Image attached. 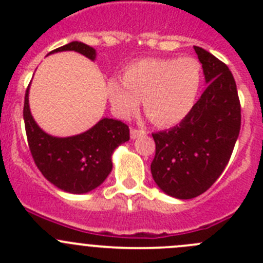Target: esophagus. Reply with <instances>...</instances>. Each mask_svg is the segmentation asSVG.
<instances>
[{
    "label": "esophagus",
    "instance_id": "1",
    "mask_svg": "<svg viewBox=\"0 0 263 263\" xmlns=\"http://www.w3.org/2000/svg\"><path fill=\"white\" fill-rule=\"evenodd\" d=\"M145 134H146V132L142 129H134V127H132V129H130V137H132L133 139L138 138V137H141V136H145Z\"/></svg>",
    "mask_w": 263,
    "mask_h": 263
}]
</instances>
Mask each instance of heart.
<instances>
[{"mask_svg": "<svg viewBox=\"0 0 263 263\" xmlns=\"http://www.w3.org/2000/svg\"><path fill=\"white\" fill-rule=\"evenodd\" d=\"M201 83L203 67L195 58H148L125 67L122 81L110 79L106 92L118 117H132L143 100L153 124L170 127L190 115Z\"/></svg>", "mask_w": 263, "mask_h": 263, "instance_id": "heart-1", "label": "heart"}]
</instances>
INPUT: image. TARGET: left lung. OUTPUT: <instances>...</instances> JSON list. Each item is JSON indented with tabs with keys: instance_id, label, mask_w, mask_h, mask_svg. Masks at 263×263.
<instances>
[{
	"instance_id": "left-lung-1",
	"label": "left lung",
	"mask_w": 263,
	"mask_h": 263,
	"mask_svg": "<svg viewBox=\"0 0 263 263\" xmlns=\"http://www.w3.org/2000/svg\"><path fill=\"white\" fill-rule=\"evenodd\" d=\"M194 48L208 85L180 124L153 133V178L162 191L178 199L199 196L217 180L241 127L240 99L232 72L211 52Z\"/></svg>"
}]
</instances>
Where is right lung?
<instances>
[{
	"label": "right lung",
	"instance_id": "1",
	"mask_svg": "<svg viewBox=\"0 0 263 263\" xmlns=\"http://www.w3.org/2000/svg\"><path fill=\"white\" fill-rule=\"evenodd\" d=\"M58 51H76L95 60V48L81 42H71ZM23 120L30 153L42 175L69 194H85L106 179L111 171V153L129 141V126L122 121L103 118L79 136L58 138L45 133L32 118L29 108V88L25 93Z\"/></svg>",
	"mask_w": 263,
	"mask_h": 263
}]
</instances>
